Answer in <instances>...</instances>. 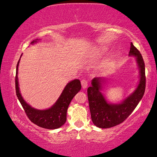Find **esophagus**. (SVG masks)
<instances>
[{
	"label": "esophagus",
	"mask_w": 157,
	"mask_h": 157,
	"mask_svg": "<svg viewBox=\"0 0 157 157\" xmlns=\"http://www.w3.org/2000/svg\"><path fill=\"white\" fill-rule=\"evenodd\" d=\"M81 85H82V86L83 89L86 88V86H87V85H88L87 80H86V79H82L81 80Z\"/></svg>",
	"instance_id": "esophagus-1"
}]
</instances>
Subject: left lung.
Here are the masks:
<instances>
[{"instance_id": "left-lung-1", "label": "left lung", "mask_w": 157, "mask_h": 157, "mask_svg": "<svg viewBox=\"0 0 157 157\" xmlns=\"http://www.w3.org/2000/svg\"><path fill=\"white\" fill-rule=\"evenodd\" d=\"M129 56L136 57L140 70L139 85L132 94L118 104H109L101 92V78L92 79V86L87 89L89 106L93 123L98 128H109L123 123L136 108L145 92V67L142 56L137 48L130 44Z\"/></svg>"}]
</instances>
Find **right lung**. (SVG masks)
I'll list each match as a JSON object with an SVG mask.
<instances>
[{
    "mask_svg": "<svg viewBox=\"0 0 157 157\" xmlns=\"http://www.w3.org/2000/svg\"><path fill=\"white\" fill-rule=\"evenodd\" d=\"M36 41L37 39L32 41L31 44L36 43ZM20 60H18L17 67H16V95L24 109L26 115L32 123L41 128L53 130L61 127L66 121L67 110L70 103L73 99L75 95L81 90L80 81L79 79H74L67 83L57 101L50 109L46 110L35 109L25 101L19 90L17 70Z\"/></svg>",
    "mask_w": 157,
    "mask_h": 157,
    "instance_id": "1",
    "label": "right lung"
}]
</instances>
